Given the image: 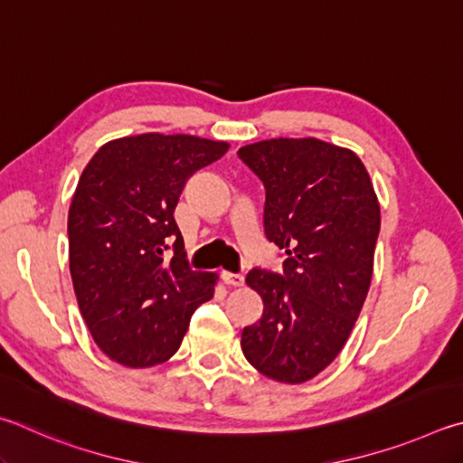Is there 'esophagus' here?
I'll return each mask as SVG.
<instances>
[{
    "label": "esophagus",
    "mask_w": 463,
    "mask_h": 463,
    "mask_svg": "<svg viewBox=\"0 0 463 463\" xmlns=\"http://www.w3.org/2000/svg\"><path fill=\"white\" fill-rule=\"evenodd\" d=\"M222 279L227 287H241L244 285V277L236 272H222Z\"/></svg>",
    "instance_id": "34e87169"
}]
</instances>
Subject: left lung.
Returning a JSON list of instances; mask_svg holds the SVG:
<instances>
[{"label":"left lung","instance_id":"8db88e82","mask_svg":"<svg viewBox=\"0 0 463 463\" xmlns=\"http://www.w3.org/2000/svg\"><path fill=\"white\" fill-rule=\"evenodd\" d=\"M238 156L266 189V238L287 254L280 274L248 272L264 311L241 331V352L264 376L301 384L337 358L366 301L380 205L362 160L317 137H274Z\"/></svg>","mask_w":463,"mask_h":463}]
</instances>
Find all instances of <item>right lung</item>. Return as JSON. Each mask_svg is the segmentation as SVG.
I'll return each instance as SVG.
<instances>
[{"mask_svg": "<svg viewBox=\"0 0 463 463\" xmlns=\"http://www.w3.org/2000/svg\"><path fill=\"white\" fill-rule=\"evenodd\" d=\"M227 142L140 134L97 150L69 209L77 303L99 350L129 368L166 362L217 277L186 262L175 207L189 178Z\"/></svg>", "mask_w": 463, "mask_h": 463, "instance_id": "right-lung-1", "label": "right lung"}]
</instances>
